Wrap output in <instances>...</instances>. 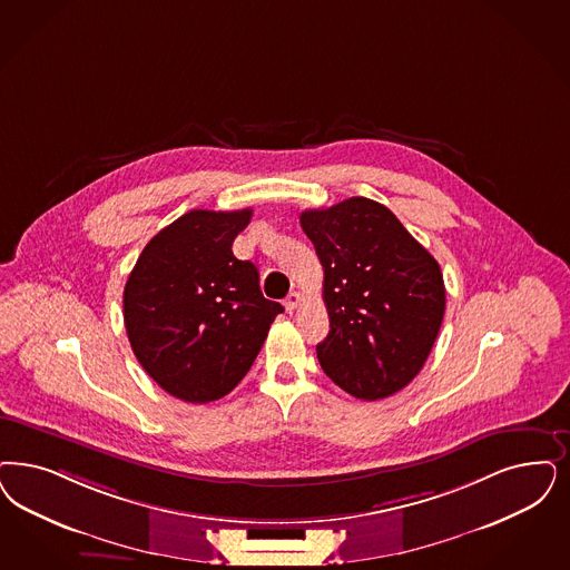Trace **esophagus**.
<instances>
[{"mask_svg": "<svg viewBox=\"0 0 570 570\" xmlns=\"http://www.w3.org/2000/svg\"><path fill=\"white\" fill-rule=\"evenodd\" d=\"M301 303H303V295L301 293H291L288 298H286V303H284V307H286V312L293 314Z\"/></svg>", "mask_w": 570, "mask_h": 570, "instance_id": "esophagus-1", "label": "esophagus"}]
</instances>
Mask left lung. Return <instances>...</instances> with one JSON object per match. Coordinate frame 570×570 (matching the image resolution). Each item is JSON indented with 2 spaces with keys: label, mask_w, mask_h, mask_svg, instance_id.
Instances as JSON below:
<instances>
[{
  "label": "left lung",
  "mask_w": 570,
  "mask_h": 570,
  "mask_svg": "<svg viewBox=\"0 0 570 570\" xmlns=\"http://www.w3.org/2000/svg\"><path fill=\"white\" fill-rule=\"evenodd\" d=\"M301 227L324 267L331 331L315 347L322 371L357 400L404 390L432 352L446 309L438 261L368 197L305 210Z\"/></svg>",
  "instance_id": "1"
}]
</instances>
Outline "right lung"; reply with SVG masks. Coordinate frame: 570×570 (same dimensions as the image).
Returning <instances> with one entry per match:
<instances>
[{"label": "right lung", "mask_w": 570, "mask_h": 570, "mask_svg": "<svg viewBox=\"0 0 570 570\" xmlns=\"http://www.w3.org/2000/svg\"><path fill=\"white\" fill-rule=\"evenodd\" d=\"M253 208L189 210L149 239L124 288V324L140 366L164 392L206 404L250 371L275 315L234 239Z\"/></svg>", "instance_id": "obj_1"}]
</instances>
